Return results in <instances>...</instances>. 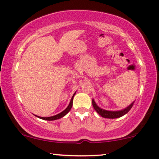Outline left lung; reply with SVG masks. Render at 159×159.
Segmentation results:
<instances>
[{"label": "left lung", "instance_id": "8db88e82", "mask_svg": "<svg viewBox=\"0 0 159 159\" xmlns=\"http://www.w3.org/2000/svg\"><path fill=\"white\" fill-rule=\"evenodd\" d=\"M133 104L134 103L130 104L129 106H128V107L125 108V109L121 110V111H106V110H103L102 109V108H99L97 105H96L95 102L94 101V100H92V106H93L94 110H95V111H97L101 116H103V117H105V118H109V119H114V118L120 117V116H123L125 114H127L128 112L130 110V108H132Z\"/></svg>", "mask_w": 159, "mask_h": 159}]
</instances>
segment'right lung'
<instances>
[{"mask_svg": "<svg viewBox=\"0 0 159 159\" xmlns=\"http://www.w3.org/2000/svg\"><path fill=\"white\" fill-rule=\"evenodd\" d=\"M75 94H73V98H71V100H70V103L69 104V106H67V108H66L65 110H64L63 111L61 112V113H60V114H56V115L53 116H49V117H42V116H38V117L40 118V119H43V120H58V119H60V118L63 117V116H65L66 114H67L68 112L70 111V110L71 109L72 106H73V97H74V95H75Z\"/></svg>", "mask_w": 159, "mask_h": 159, "instance_id": "right-lung-1", "label": "right lung"}]
</instances>
